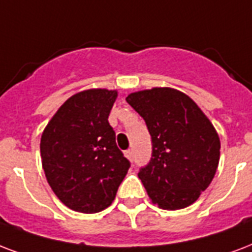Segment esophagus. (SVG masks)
I'll return each instance as SVG.
<instances>
[{
    "mask_svg": "<svg viewBox=\"0 0 252 252\" xmlns=\"http://www.w3.org/2000/svg\"><path fill=\"white\" fill-rule=\"evenodd\" d=\"M126 156L129 158V160H132L133 158V151L132 149H128V151H126Z\"/></svg>",
    "mask_w": 252,
    "mask_h": 252,
    "instance_id": "obj_1",
    "label": "esophagus"
}]
</instances>
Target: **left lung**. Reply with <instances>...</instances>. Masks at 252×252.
Listing matches in <instances>:
<instances>
[{
    "instance_id": "1",
    "label": "left lung",
    "mask_w": 252,
    "mask_h": 252,
    "mask_svg": "<svg viewBox=\"0 0 252 252\" xmlns=\"http://www.w3.org/2000/svg\"><path fill=\"white\" fill-rule=\"evenodd\" d=\"M126 100L151 134L152 157L139 172L149 198L165 210L195 202L220 162V137L210 120L189 96L173 88L133 92Z\"/></svg>"
}]
</instances>
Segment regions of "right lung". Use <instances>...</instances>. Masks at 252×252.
Wrapping results in <instances>:
<instances>
[{"mask_svg": "<svg viewBox=\"0 0 252 252\" xmlns=\"http://www.w3.org/2000/svg\"><path fill=\"white\" fill-rule=\"evenodd\" d=\"M118 92L87 90L58 109L41 139L42 166L58 198L80 213H97L115 199L130 168L116 145L108 116Z\"/></svg>", "mask_w": 252, "mask_h": 252, "instance_id": "obj_1", "label": "right lung"}]
</instances>
